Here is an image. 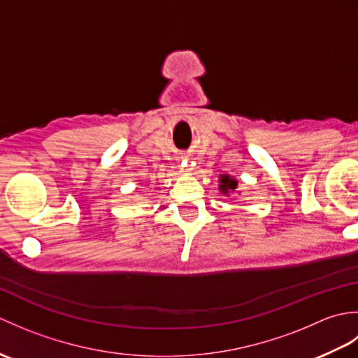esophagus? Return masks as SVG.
Returning <instances> with one entry per match:
<instances>
[{
	"label": "esophagus",
	"mask_w": 358,
	"mask_h": 358,
	"mask_svg": "<svg viewBox=\"0 0 358 358\" xmlns=\"http://www.w3.org/2000/svg\"><path fill=\"white\" fill-rule=\"evenodd\" d=\"M178 159L180 162H185L183 164H186V159H189V157L186 155V154H180V157H178Z\"/></svg>",
	"instance_id": "obj_1"
}]
</instances>
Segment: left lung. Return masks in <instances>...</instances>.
Segmentation results:
<instances>
[{"mask_svg":"<svg viewBox=\"0 0 358 358\" xmlns=\"http://www.w3.org/2000/svg\"><path fill=\"white\" fill-rule=\"evenodd\" d=\"M218 183H220L218 185L220 192H223L226 196H229L231 192L237 191V186H238V181L235 180L234 177H231V175H227V173L220 175Z\"/></svg>","mask_w":358,"mask_h":358,"instance_id":"8db88e82","label":"left lung"}]
</instances>
